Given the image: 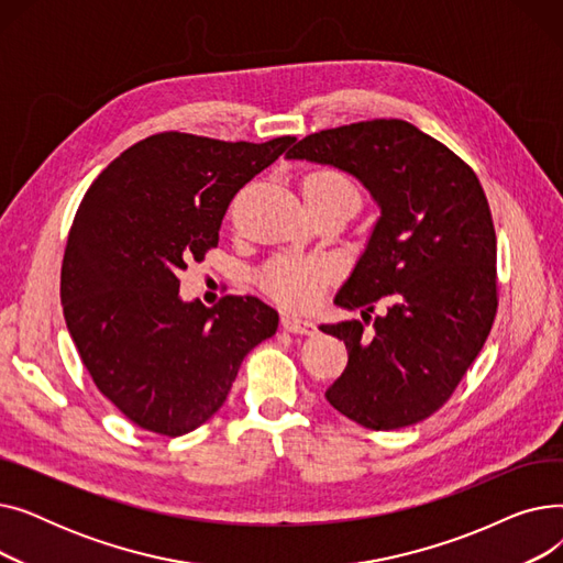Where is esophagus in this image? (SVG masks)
Masks as SVG:
<instances>
[{
	"instance_id": "34e87169",
	"label": "esophagus",
	"mask_w": 563,
	"mask_h": 563,
	"mask_svg": "<svg viewBox=\"0 0 563 563\" xmlns=\"http://www.w3.org/2000/svg\"><path fill=\"white\" fill-rule=\"evenodd\" d=\"M280 323H283V329L289 331V333H301V335H314L317 333L314 321H310L306 317H299V314L287 312V314H283Z\"/></svg>"
}]
</instances>
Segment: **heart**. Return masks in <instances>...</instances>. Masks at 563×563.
Instances as JSON below:
<instances>
[{
	"label": "heart",
	"mask_w": 563,
	"mask_h": 563,
	"mask_svg": "<svg viewBox=\"0 0 563 563\" xmlns=\"http://www.w3.org/2000/svg\"><path fill=\"white\" fill-rule=\"evenodd\" d=\"M306 205L344 198L349 202H358V189L351 177L338 168H317L310 170L303 183ZM333 276V264L321 257H276L264 266L260 274V285L285 306L306 308L312 306L321 287Z\"/></svg>",
	"instance_id": "b5f03b06"
}]
</instances>
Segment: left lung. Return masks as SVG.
<instances>
[{
	"instance_id": "1",
	"label": "left lung",
	"mask_w": 563,
	"mask_h": 563,
	"mask_svg": "<svg viewBox=\"0 0 563 563\" xmlns=\"http://www.w3.org/2000/svg\"><path fill=\"white\" fill-rule=\"evenodd\" d=\"M287 159L335 166L363 183L380 217L335 306H388L374 319L321 323L349 363L327 390L349 420L390 431L427 420L475 363L497 312V242L486 194L448 145L399 118L301 139Z\"/></svg>"
}]
</instances>
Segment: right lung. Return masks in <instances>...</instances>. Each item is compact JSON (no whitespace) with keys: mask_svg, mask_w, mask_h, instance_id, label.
<instances>
[{"mask_svg":"<svg viewBox=\"0 0 563 563\" xmlns=\"http://www.w3.org/2000/svg\"><path fill=\"white\" fill-rule=\"evenodd\" d=\"M294 136L153 134L88 187L62 266L70 338L98 390L136 427L183 435L223 406L246 353L278 329L257 297L180 299V272L219 244L234 194Z\"/></svg>","mask_w":563,"mask_h":563,"instance_id":"obj_1","label":"right lung"}]
</instances>
